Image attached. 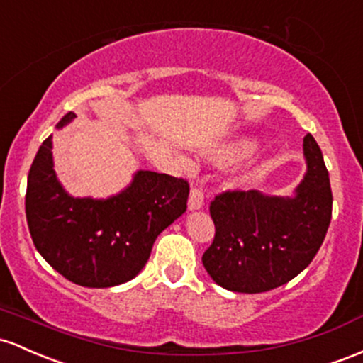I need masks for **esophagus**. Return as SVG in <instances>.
Masks as SVG:
<instances>
[{"label":"esophagus","mask_w":363,"mask_h":363,"mask_svg":"<svg viewBox=\"0 0 363 363\" xmlns=\"http://www.w3.org/2000/svg\"><path fill=\"white\" fill-rule=\"evenodd\" d=\"M203 206V192L202 189L199 185H194L192 190H190V195H189V209L194 211V209H201Z\"/></svg>","instance_id":"1"}]
</instances>
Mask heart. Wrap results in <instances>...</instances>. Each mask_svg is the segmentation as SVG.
I'll list each match as a JSON object with an SVG mask.
<instances>
[{
	"instance_id": "1",
	"label": "heart",
	"mask_w": 363,
	"mask_h": 363,
	"mask_svg": "<svg viewBox=\"0 0 363 363\" xmlns=\"http://www.w3.org/2000/svg\"><path fill=\"white\" fill-rule=\"evenodd\" d=\"M252 150V144L248 142H236V144L226 145L218 152V160L221 162H233L245 157Z\"/></svg>"
}]
</instances>
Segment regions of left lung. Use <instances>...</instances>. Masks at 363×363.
<instances>
[{
    "instance_id": "8db88e82",
    "label": "left lung",
    "mask_w": 363,
    "mask_h": 363,
    "mask_svg": "<svg viewBox=\"0 0 363 363\" xmlns=\"http://www.w3.org/2000/svg\"><path fill=\"white\" fill-rule=\"evenodd\" d=\"M307 174L293 199L255 190H225L211 201L214 240L202 264L219 286L262 293L298 276L324 242L333 194L323 152L311 133L303 137Z\"/></svg>"
}]
</instances>
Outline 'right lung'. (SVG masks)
I'll return each instance as SVG.
<instances>
[{
    "label": "right lung",
    "mask_w": 363,
    "mask_h": 363,
    "mask_svg": "<svg viewBox=\"0 0 363 363\" xmlns=\"http://www.w3.org/2000/svg\"><path fill=\"white\" fill-rule=\"evenodd\" d=\"M72 118L73 113L65 115L58 128ZM189 192L183 178L138 171L115 197L73 199L56 180L48 137L28 171V231L39 254L63 278L85 288L116 286L147 264L161 231L186 211Z\"/></svg>",
    "instance_id": "right-lung-1"
}]
</instances>
